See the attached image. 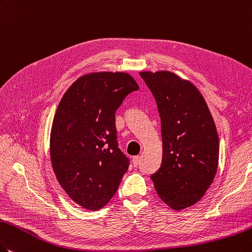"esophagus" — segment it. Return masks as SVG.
<instances>
[{
    "label": "esophagus",
    "mask_w": 252,
    "mask_h": 252,
    "mask_svg": "<svg viewBox=\"0 0 252 252\" xmlns=\"http://www.w3.org/2000/svg\"><path fill=\"white\" fill-rule=\"evenodd\" d=\"M140 160H142V158H140V156H135V157H133L132 162H133V165H134L135 167H137V166L140 164Z\"/></svg>",
    "instance_id": "34e87169"
}]
</instances>
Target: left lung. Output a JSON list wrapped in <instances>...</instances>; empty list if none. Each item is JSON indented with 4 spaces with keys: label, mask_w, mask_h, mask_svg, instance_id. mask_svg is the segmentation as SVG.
<instances>
[{
    "label": "left lung",
    "mask_w": 252,
    "mask_h": 252,
    "mask_svg": "<svg viewBox=\"0 0 252 252\" xmlns=\"http://www.w3.org/2000/svg\"><path fill=\"white\" fill-rule=\"evenodd\" d=\"M161 120L162 161L152 174L159 197L174 210L193 206L212 184L219 140L204 97L187 80L168 71L140 72Z\"/></svg>",
    "instance_id": "obj_1"
}]
</instances>
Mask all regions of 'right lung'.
I'll return each mask as SVG.
<instances>
[{
  "label": "right lung",
  "mask_w": 252,
  "mask_h": 252,
  "mask_svg": "<svg viewBox=\"0 0 252 252\" xmlns=\"http://www.w3.org/2000/svg\"><path fill=\"white\" fill-rule=\"evenodd\" d=\"M138 89L124 72L91 73L70 86L58 106L50 133L53 168L69 197L85 209L103 208L128 170L116 112Z\"/></svg>",
  "instance_id": "right-lung-1"
}]
</instances>
